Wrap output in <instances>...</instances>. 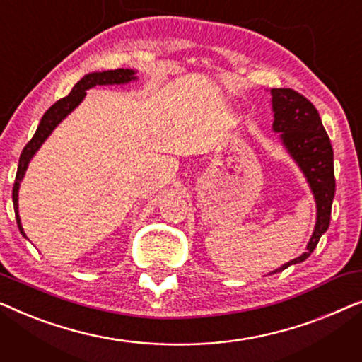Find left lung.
<instances>
[{
  "instance_id": "1",
  "label": "left lung",
  "mask_w": 362,
  "mask_h": 362,
  "mask_svg": "<svg viewBox=\"0 0 362 362\" xmlns=\"http://www.w3.org/2000/svg\"><path fill=\"white\" fill-rule=\"evenodd\" d=\"M272 107L275 112L274 130L281 133V140L290 155L298 163L308 180L316 199V226L306 252L272 274L308 259L318 245L320 237L328 230L331 204L336 191L333 146L321 123L316 107L293 88H272Z\"/></svg>"
}]
</instances>
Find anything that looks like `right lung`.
<instances>
[{"instance_id": "add662e5", "label": "right lung", "mask_w": 362, "mask_h": 362, "mask_svg": "<svg viewBox=\"0 0 362 362\" xmlns=\"http://www.w3.org/2000/svg\"><path fill=\"white\" fill-rule=\"evenodd\" d=\"M133 71L130 69H117V71H107V72H93L88 74L83 78H81L74 88L69 93L67 97L57 100L54 105L49 108V110L44 113L41 118V123H39L36 133L31 140L28 141V145L24 146V150L19 156V165H18V173H16V180H14V186H13V204H14V212H16V221H18V227L21 230V234L24 235L21 222H19V214H18V189H19V182H21L24 173H26V168L31 161V158L34 156V153L37 151V148L42 145L44 140L51 135V132L57 127V123H61L62 118H66L69 113H71L74 108H76L78 103L82 102V98L86 97V90L93 86H107V83H127L135 78L133 76Z\"/></svg>"}]
</instances>
